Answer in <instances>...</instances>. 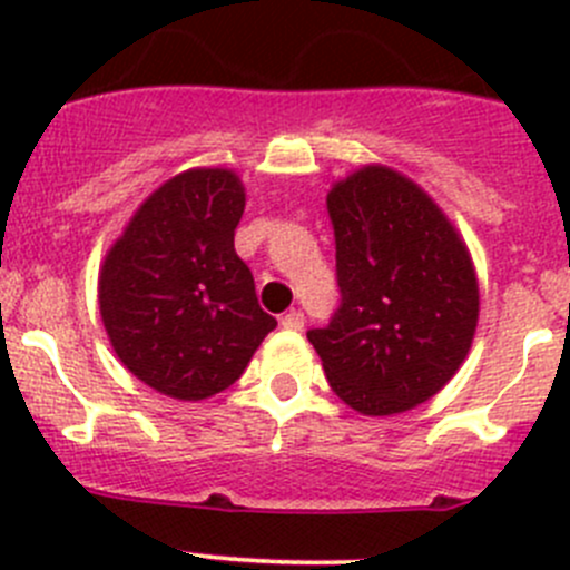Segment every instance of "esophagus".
Segmentation results:
<instances>
[{
    "instance_id": "esophagus-1",
    "label": "esophagus",
    "mask_w": 570,
    "mask_h": 570,
    "mask_svg": "<svg viewBox=\"0 0 570 570\" xmlns=\"http://www.w3.org/2000/svg\"><path fill=\"white\" fill-rule=\"evenodd\" d=\"M281 325L286 327V331H303V325H306V317H303V312H289L281 317Z\"/></svg>"
}]
</instances>
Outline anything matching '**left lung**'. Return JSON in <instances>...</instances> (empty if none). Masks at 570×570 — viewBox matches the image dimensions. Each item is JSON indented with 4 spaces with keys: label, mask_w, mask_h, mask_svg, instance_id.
<instances>
[{
    "label": "left lung",
    "mask_w": 570,
    "mask_h": 570,
    "mask_svg": "<svg viewBox=\"0 0 570 570\" xmlns=\"http://www.w3.org/2000/svg\"><path fill=\"white\" fill-rule=\"evenodd\" d=\"M327 215L342 303L308 342L350 407L411 411L469 355L480 314L469 250L433 198L383 165L333 184Z\"/></svg>",
    "instance_id": "left-lung-1"
}]
</instances>
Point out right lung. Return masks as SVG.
Masks as SVG:
<instances>
[{
    "label": "right lung",
    "mask_w": 570,
    "mask_h": 570,
    "mask_svg": "<svg viewBox=\"0 0 570 570\" xmlns=\"http://www.w3.org/2000/svg\"><path fill=\"white\" fill-rule=\"evenodd\" d=\"M245 187L226 168L165 181L135 212L99 275V308L120 364L154 392L206 400L245 372L278 322L262 312L234 250Z\"/></svg>",
    "instance_id": "right-lung-1"
}]
</instances>
